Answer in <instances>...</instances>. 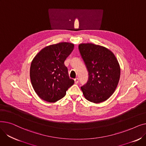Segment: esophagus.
I'll return each mask as SVG.
<instances>
[{
    "label": "esophagus",
    "mask_w": 146,
    "mask_h": 146,
    "mask_svg": "<svg viewBox=\"0 0 146 146\" xmlns=\"http://www.w3.org/2000/svg\"><path fill=\"white\" fill-rule=\"evenodd\" d=\"M74 80V82H75V83H76V84L78 83V82H79V78H75Z\"/></svg>",
    "instance_id": "esophagus-1"
}]
</instances>
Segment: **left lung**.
Instances as JSON below:
<instances>
[{
	"instance_id": "left-lung-1",
	"label": "left lung",
	"mask_w": 146,
	"mask_h": 146,
	"mask_svg": "<svg viewBox=\"0 0 146 146\" xmlns=\"http://www.w3.org/2000/svg\"><path fill=\"white\" fill-rule=\"evenodd\" d=\"M80 56L88 72L87 83L81 87L85 98L100 103L114 92L120 78V67L113 54L101 45L91 43L79 45Z\"/></svg>"
}]
</instances>
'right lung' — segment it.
<instances>
[{
  "label": "right lung",
  "mask_w": 146,
  "mask_h": 146,
  "mask_svg": "<svg viewBox=\"0 0 146 146\" xmlns=\"http://www.w3.org/2000/svg\"><path fill=\"white\" fill-rule=\"evenodd\" d=\"M74 48V44L60 42L42 49L33 59L30 67L33 87L41 99L55 102L66 94L74 81L70 79L64 61Z\"/></svg>",
  "instance_id": "add662e5"
}]
</instances>
